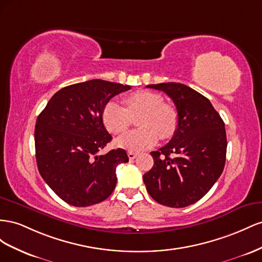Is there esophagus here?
<instances>
[{
    "mask_svg": "<svg viewBox=\"0 0 262 262\" xmlns=\"http://www.w3.org/2000/svg\"><path fill=\"white\" fill-rule=\"evenodd\" d=\"M137 157V154L134 152V151H128V158L129 160H134Z\"/></svg>",
    "mask_w": 262,
    "mask_h": 262,
    "instance_id": "34e87169",
    "label": "esophagus"
}]
</instances>
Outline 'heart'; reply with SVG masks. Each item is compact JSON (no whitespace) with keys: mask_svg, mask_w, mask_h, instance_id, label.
I'll return each instance as SVG.
<instances>
[{"mask_svg":"<svg viewBox=\"0 0 262 262\" xmlns=\"http://www.w3.org/2000/svg\"><path fill=\"white\" fill-rule=\"evenodd\" d=\"M125 106L115 101L105 104L102 111V121L106 129L118 135L127 130L132 117H136L140 128L127 133L116 140L118 147L130 151H140L157 144L159 137H172L179 125L178 111L170 104L163 103L162 96L150 91H137L124 99Z\"/></svg>","mask_w":262,"mask_h":262,"instance_id":"1","label":"heart"}]
</instances>
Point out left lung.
Segmentation results:
<instances>
[{"label": "left lung", "instance_id": "left-lung-1", "mask_svg": "<svg viewBox=\"0 0 262 262\" xmlns=\"http://www.w3.org/2000/svg\"><path fill=\"white\" fill-rule=\"evenodd\" d=\"M147 88L163 91L173 101L179 125L166 146L150 152L154 167L143 177L146 189L162 205L189 206L203 198L223 172L225 124L210 100L188 85L168 82Z\"/></svg>", "mask_w": 262, "mask_h": 262}]
</instances>
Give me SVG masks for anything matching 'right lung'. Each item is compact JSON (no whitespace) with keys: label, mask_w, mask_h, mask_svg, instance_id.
I'll return each instance as SVG.
<instances>
[{"label":"right lung","mask_w":262,"mask_h":262,"mask_svg":"<svg viewBox=\"0 0 262 262\" xmlns=\"http://www.w3.org/2000/svg\"><path fill=\"white\" fill-rule=\"evenodd\" d=\"M130 88L99 79L71 84L55 93L37 117V167L49 188L68 204L93 205L114 191L117 164L128 157L121 148L98 155L112 140L102 111Z\"/></svg>","instance_id":"right-lung-1"}]
</instances>
